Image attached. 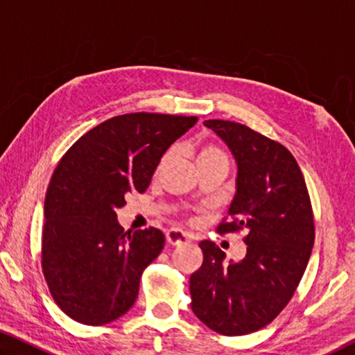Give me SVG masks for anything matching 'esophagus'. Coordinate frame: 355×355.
<instances>
[{
  "mask_svg": "<svg viewBox=\"0 0 355 355\" xmlns=\"http://www.w3.org/2000/svg\"><path fill=\"white\" fill-rule=\"evenodd\" d=\"M166 238H167V241H169V244H172V245L188 244L191 241V236L188 235V233L180 230V228H175V227H172L166 232Z\"/></svg>",
  "mask_w": 355,
  "mask_h": 355,
  "instance_id": "obj_1",
  "label": "esophagus"
}]
</instances>
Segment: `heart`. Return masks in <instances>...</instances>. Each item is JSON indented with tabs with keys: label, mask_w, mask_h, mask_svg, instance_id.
<instances>
[{
	"label": "heart",
	"mask_w": 355,
	"mask_h": 355,
	"mask_svg": "<svg viewBox=\"0 0 355 355\" xmlns=\"http://www.w3.org/2000/svg\"><path fill=\"white\" fill-rule=\"evenodd\" d=\"M169 156H171V153H166L163 161H166ZM219 159L227 161V156L219 147L213 146V144H205V146L199 147V150H197V153H196V161L199 166L209 163V161H219Z\"/></svg>",
	"instance_id": "b5f03b06"
}]
</instances>
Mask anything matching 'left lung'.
Returning a JSON list of instances; mask_svg holds the SVG:
<instances>
[{
  "label": "left lung",
  "mask_w": 355,
  "mask_h": 355,
  "mask_svg": "<svg viewBox=\"0 0 355 355\" xmlns=\"http://www.w3.org/2000/svg\"><path fill=\"white\" fill-rule=\"evenodd\" d=\"M238 164L236 194L219 235L245 232L241 261L224 263L202 241L203 263L189 279L191 309L220 335H248L268 326L290 302L315 243L313 209L302 172L280 142L243 123L205 120Z\"/></svg>",
  "instance_id": "left-lung-1"
}]
</instances>
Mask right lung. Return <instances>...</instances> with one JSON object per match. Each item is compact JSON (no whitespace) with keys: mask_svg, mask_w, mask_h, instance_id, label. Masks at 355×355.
Instances as JSON below:
<instances>
[{"mask_svg":"<svg viewBox=\"0 0 355 355\" xmlns=\"http://www.w3.org/2000/svg\"><path fill=\"white\" fill-rule=\"evenodd\" d=\"M196 122V116L123 114L83 135L59 161L45 196L42 271L71 320L103 326L133 307L164 235L155 227L123 232L116 209L148 188L166 150Z\"/></svg>","mask_w":355,"mask_h":355,"instance_id":"obj_1","label":"right lung"}]
</instances>
